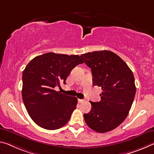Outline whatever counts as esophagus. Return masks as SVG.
Wrapping results in <instances>:
<instances>
[{"instance_id":"esophagus-1","label":"esophagus","mask_w":154,"mask_h":154,"mask_svg":"<svg viewBox=\"0 0 154 154\" xmlns=\"http://www.w3.org/2000/svg\"><path fill=\"white\" fill-rule=\"evenodd\" d=\"M78 101H79V103H82V102L84 101V99H78Z\"/></svg>"}]
</instances>
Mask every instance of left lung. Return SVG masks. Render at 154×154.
Returning <instances> with one entry per match:
<instances>
[{"mask_svg": "<svg viewBox=\"0 0 154 154\" xmlns=\"http://www.w3.org/2000/svg\"><path fill=\"white\" fill-rule=\"evenodd\" d=\"M80 57L91 68L94 86L102 89L101 101H90L91 110L84 114V120L97 132L113 130L126 119L132 105L136 90L133 72L112 51H93Z\"/></svg>", "mask_w": 154, "mask_h": 154, "instance_id": "obj_1", "label": "left lung"}]
</instances>
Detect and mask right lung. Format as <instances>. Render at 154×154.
Masks as SVG:
<instances>
[{
  "label": "right lung",
  "instance_id": "right-lung-1",
  "mask_svg": "<svg viewBox=\"0 0 154 154\" xmlns=\"http://www.w3.org/2000/svg\"><path fill=\"white\" fill-rule=\"evenodd\" d=\"M84 62L77 55L47 53L34 57L23 72L22 96L29 115L41 128L55 130L65 125L77 99L55 91L71 70Z\"/></svg>",
  "mask_w": 154,
  "mask_h": 154
}]
</instances>
